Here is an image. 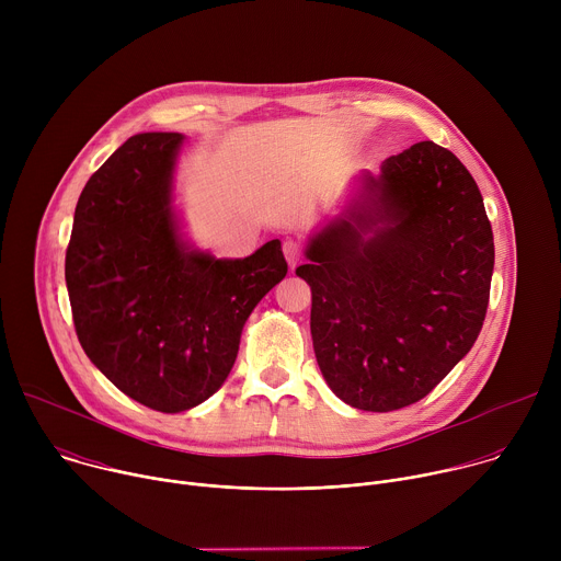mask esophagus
Returning a JSON list of instances; mask_svg holds the SVG:
<instances>
[{
  "instance_id": "obj_1",
  "label": "esophagus",
  "mask_w": 561,
  "mask_h": 561,
  "mask_svg": "<svg viewBox=\"0 0 561 561\" xmlns=\"http://www.w3.org/2000/svg\"><path fill=\"white\" fill-rule=\"evenodd\" d=\"M282 249H284V257H286V262H288L290 266H297V262L301 260V244H299V242H295V239H286Z\"/></svg>"
}]
</instances>
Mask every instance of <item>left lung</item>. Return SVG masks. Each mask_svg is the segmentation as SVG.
Listing matches in <instances>:
<instances>
[{
	"label": "left lung",
	"instance_id": "left-lung-1",
	"mask_svg": "<svg viewBox=\"0 0 561 561\" xmlns=\"http://www.w3.org/2000/svg\"><path fill=\"white\" fill-rule=\"evenodd\" d=\"M359 180V197L308 239L295 273L312 293L327 383L353 409L388 413L420 402L472 348L495 244L472 175L435 141Z\"/></svg>",
	"mask_w": 561,
	"mask_h": 561
}]
</instances>
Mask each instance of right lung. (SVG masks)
<instances>
[{
	"mask_svg": "<svg viewBox=\"0 0 561 561\" xmlns=\"http://www.w3.org/2000/svg\"><path fill=\"white\" fill-rule=\"evenodd\" d=\"M182 141L126 139L79 195L66 249L79 344L124 394L159 413L219 390L249 314L288 273L279 239L244 260L184 242L173 208Z\"/></svg>",
	"mask_w": 561,
	"mask_h": 561,
	"instance_id": "1",
	"label": "right lung"
}]
</instances>
